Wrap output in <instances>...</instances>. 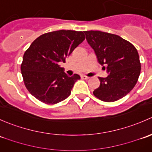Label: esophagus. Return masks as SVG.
Masks as SVG:
<instances>
[{"label":"esophagus","instance_id":"34e87169","mask_svg":"<svg viewBox=\"0 0 152 152\" xmlns=\"http://www.w3.org/2000/svg\"><path fill=\"white\" fill-rule=\"evenodd\" d=\"M81 77H82V79H88L89 78H90V77H88V76H85V75H82V76H81Z\"/></svg>","mask_w":152,"mask_h":152}]
</instances>
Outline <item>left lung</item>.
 Masks as SVG:
<instances>
[{
	"label": "left lung",
	"mask_w": 152,
	"mask_h": 152,
	"mask_svg": "<svg viewBox=\"0 0 152 152\" xmlns=\"http://www.w3.org/2000/svg\"><path fill=\"white\" fill-rule=\"evenodd\" d=\"M98 62L107 68L106 78L99 77L100 86L93 94L100 100L113 102L126 96L135 86L140 73L137 49L120 36L100 31H84Z\"/></svg>",
	"instance_id": "8db88e82"
}]
</instances>
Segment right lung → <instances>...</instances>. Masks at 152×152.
Wrapping results in <instances>:
<instances>
[{"instance_id": "add662e5", "label": "right lung", "mask_w": 152, "mask_h": 152, "mask_svg": "<svg viewBox=\"0 0 152 152\" xmlns=\"http://www.w3.org/2000/svg\"><path fill=\"white\" fill-rule=\"evenodd\" d=\"M85 39L84 32L59 30L37 38L26 50L21 73L29 93L48 104H54L70 96L78 74L67 76L59 65Z\"/></svg>"}]
</instances>
